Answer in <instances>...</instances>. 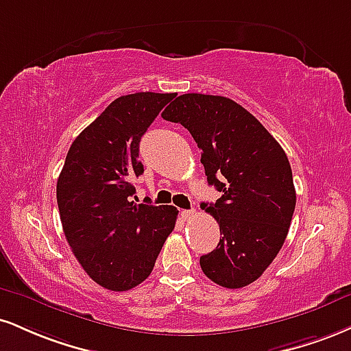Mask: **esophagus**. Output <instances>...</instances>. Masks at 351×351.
Instances as JSON below:
<instances>
[{
    "label": "esophagus",
    "instance_id": "1",
    "mask_svg": "<svg viewBox=\"0 0 351 351\" xmlns=\"http://www.w3.org/2000/svg\"><path fill=\"white\" fill-rule=\"evenodd\" d=\"M194 214H196V210L194 209H188V210H181V217L184 219V221H188V219H193Z\"/></svg>",
    "mask_w": 351,
    "mask_h": 351
}]
</instances>
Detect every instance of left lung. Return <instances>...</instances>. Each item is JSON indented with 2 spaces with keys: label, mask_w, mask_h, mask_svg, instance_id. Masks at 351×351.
<instances>
[{
  "label": "left lung",
  "mask_w": 351,
  "mask_h": 351,
  "mask_svg": "<svg viewBox=\"0 0 351 351\" xmlns=\"http://www.w3.org/2000/svg\"><path fill=\"white\" fill-rule=\"evenodd\" d=\"M163 119L189 130L201 149L208 183L222 196L202 209L222 239L199 258L210 281L229 289L256 281L276 258L296 208L289 160L255 116L229 98L188 93Z\"/></svg>",
  "instance_id": "1"
}]
</instances>
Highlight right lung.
Listing matches in <instances>:
<instances>
[{
  "mask_svg": "<svg viewBox=\"0 0 351 351\" xmlns=\"http://www.w3.org/2000/svg\"><path fill=\"white\" fill-rule=\"evenodd\" d=\"M176 93L114 99L71 143L57 181L66 242L93 281L129 291L145 281L175 229L171 206L135 204L130 183L143 173L138 143Z\"/></svg>",
  "mask_w": 351,
  "mask_h": 351,
  "instance_id": "1",
  "label": "right lung"
}]
</instances>
